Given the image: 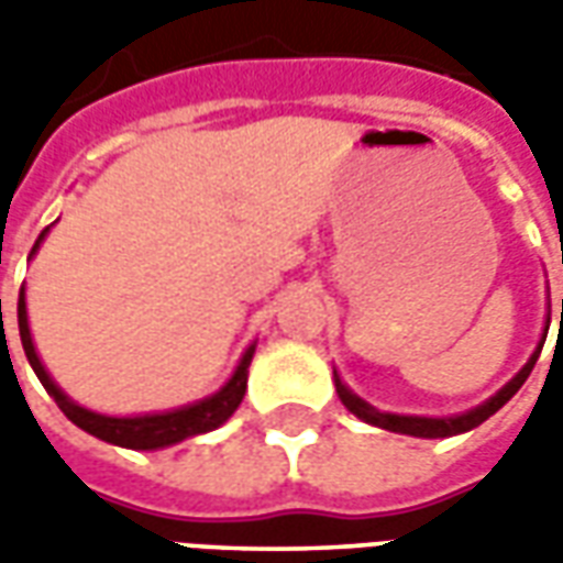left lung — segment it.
Instances as JSON below:
<instances>
[{"mask_svg": "<svg viewBox=\"0 0 563 563\" xmlns=\"http://www.w3.org/2000/svg\"><path fill=\"white\" fill-rule=\"evenodd\" d=\"M561 312H563V302H561ZM545 333H549V321H545L543 339H540V345H537V349H533V354L528 357V364L521 366L516 376L509 378V382H506L504 388L497 390L494 397H488L485 402H479L476 409H466V412H461V416L428 418V416H397V412H378L376 406H369L366 400H361V397H357V394H354V390L349 388L342 378H339L336 369H333V382H336V394H339V400H342V406H345L352 416L361 418V421L373 424V428L390 430V433H406V437H418V440H442V437H457V433H466V430L479 428L482 421H488V418H492L494 412L500 409V406H506V402L516 397L518 388L528 382L530 369H533V364H537L540 352H543Z\"/></svg>", "mask_w": 563, "mask_h": 563, "instance_id": "obj_1", "label": "left lung"}]
</instances>
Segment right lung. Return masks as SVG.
Instances as JSON below:
<instances>
[{
  "instance_id": "obj_1",
  "label": "right lung",
  "mask_w": 563,
  "mask_h": 563,
  "mask_svg": "<svg viewBox=\"0 0 563 563\" xmlns=\"http://www.w3.org/2000/svg\"><path fill=\"white\" fill-rule=\"evenodd\" d=\"M51 233V227L42 230V236L35 239L33 251H30V261L33 254L42 249V242ZM18 327H20V342H23V352H26V361L33 366V373L38 376V382L45 385V390L54 397L63 416L69 418L71 424H78L81 430H87L90 437L97 440H106L111 445H121V449H135V452H154V449H166V445H175V442L190 440V437H199V433H209V430L221 428L227 418L233 416L239 409V402L245 397V388H249V366L251 357H254V349L257 342H251L245 354L239 357L233 376L227 378L221 388L202 397L197 402H187V406H178V409H166V412H145V416H102V412H93V409H84L81 402H75L59 388L57 382L51 378V373L42 364V357L35 352L33 330H30V314H26V290L20 288L18 300ZM2 333H5V324H2Z\"/></svg>"
}]
</instances>
